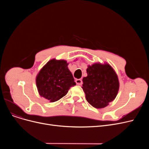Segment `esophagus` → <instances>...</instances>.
<instances>
[{"instance_id":"1","label":"esophagus","mask_w":149,"mask_h":149,"mask_svg":"<svg viewBox=\"0 0 149 149\" xmlns=\"http://www.w3.org/2000/svg\"><path fill=\"white\" fill-rule=\"evenodd\" d=\"M75 82H76L77 84H78V85H81L82 83H83L82 80H81V79H76Z\"/></svg>"}]
</instances>
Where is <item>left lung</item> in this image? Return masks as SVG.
Wrapping results in <instances>:
<instances>
[{
	"mask_svg": "<svg viewBox=\"0 0 149 149\" xmlns=\"http://www.w3.org/2000/svg\"><path fill=\"white\" fill-rule=\"evenodd\" d=\"M88 76L83 79V89L88 102L95 108H103L116 97L119 89L118 77L107 64L89 66Z\"/></svg>",
	"mask_w": 149,
	"mask_h": 149,
	"instance_id": "8db88e82",
	"label": "left lung"
}]
</instances>
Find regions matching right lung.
Returning <instances> with one entry per match:
<instances>
[{
  "label": "right lung",
  "instance_id": "1",
  "mask_svg": "<svg viewBox=\"0 0 149 149\" xmlns=\"http://www.w3.org/2000/svg\"><path fill=\"white\" fill-rule=\"evenodd\" d=\"M65 60H51L41 69L36 78V84L40 96L55 102L66 95L76 84L72 73Z\"/></svg>",
  "mask_w": 149,
  "mask_h": 149
}]
</instances>
